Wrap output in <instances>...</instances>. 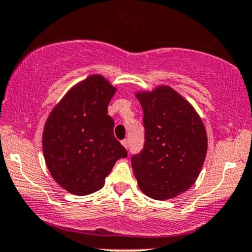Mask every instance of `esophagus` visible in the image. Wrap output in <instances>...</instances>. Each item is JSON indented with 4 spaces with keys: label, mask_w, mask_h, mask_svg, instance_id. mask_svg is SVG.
I'll use <instances>...</instances> for the list:
<instances>
[{
    "label": "esophagus",
    "mask_w": 252,
    "mask_h": 252,
    "mask_svg": "<svg viewBox=\"0 0 252 252\" xmlns=\"http://www.w3.org/2000/svg\"><path fill=\"white\" fill-rule=\"evenodd\" d=\"M122 145H123V146L126 147V150H128L129 149V140H128V139H124V140L122 141Z\"/></svg>",
    "instance_id": "1"
}]
</instances>
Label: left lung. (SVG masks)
<instances>
[{
	"label": "left lung",
	"mask_w": 252,
	"mask_h": 252,
	"mask_svg": "<svg viewBox=\"0 0 252 252\" xmlns=\"http://www.w3.org/2000/svg\"><path fill=\"white\" fill-rule=\"evenodd\" d=\"M145 145L131 157L139 188L155 200L173 199L194 185L207 154V134L191 103L168 85L136 91Z\"/></svg>",
	"instance_id": "obj_1"
}]
</instances>
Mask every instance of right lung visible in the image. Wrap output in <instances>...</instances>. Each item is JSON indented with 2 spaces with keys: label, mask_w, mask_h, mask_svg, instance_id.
I'll return each instance as SVG.
<instances>
[{
  "label": "right lung",
  "mask_w": 252,
  "mask_h": 252,
  "mask_svg": "<svg viewBox=\"0 0 252 252\" xmlns=\"http://www.w3.org/2000/svg\"><path fill=\"white\" fill-rule=\"evenodd\" d=\"M116 91L103 75L91 74L72 86L48 114L42 131L45 162L55 182L70 194L100 190L114 163L126 157L107 111Z\"/></svg>",
  "instance_id": "add662e5"
}]
</instances>
